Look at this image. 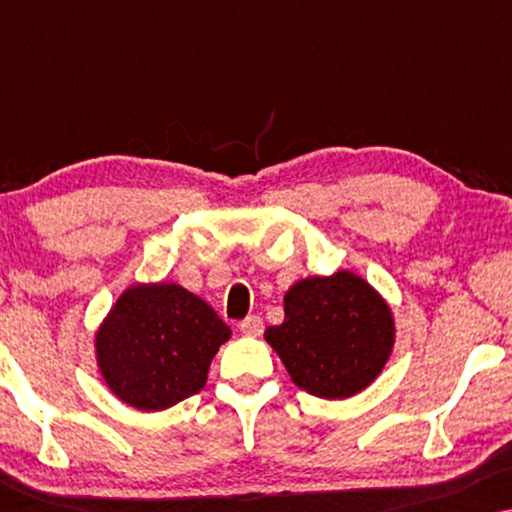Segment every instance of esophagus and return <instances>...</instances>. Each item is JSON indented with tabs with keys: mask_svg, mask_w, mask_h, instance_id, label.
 Segmentation results:
<instances>
[{
	"mask_svg": "<svg viewBox=\"0 0 512 512\" xmlns=\"http://www.w3.org/2000/svg\"><path fill=\"white\" fill-rule=\"evenodd\" d=\"M240 331H242V335H247V338H256V335L263 333V319L261 317H247L240 324Z\"/></svg>",
	"mask_w": 512,
	"mask_h": 512,
	"instance_id": "34e87169",
	"label": "esophagus"
}]
</instances>
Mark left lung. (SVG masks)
Instances as JSON below:
<instances>
[{
	"instance_id": "obj_1",
	"label": "left lung",
	"mask_w": 512,
	"mask_h": 512,
	"mask_svg": "<svg viewBox=\"0 0 512 512\" xmlns=\"http://www.w3.org/2000/svg\"><path fill=\"white\" fill-rule=\"evenodd\" d=\"M293 384L342 401L368 389L396 345L387 298L349 270L303 277L284 293V321L265 331Z\"/></svg>"
}]
</instances>
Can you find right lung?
I'll use <instances>...</instances> for the list:
<instances>
[{"instance_id": "add662e5", "label": "right lung", "mask_w": 512, "mask_h": 512, "mask_svg": "<svg viewBox=\"0 0 512 512\" xmlns=\"http://www.w3.org/2000/svg\"><path fill=\"white\" fill-rule=\"evenodd\" d=\"M230 335L214 307L181 284L137 282L97 326V370L118 401L160 412L205 387L212 359Z\"/></svg>"}]
</instances>
